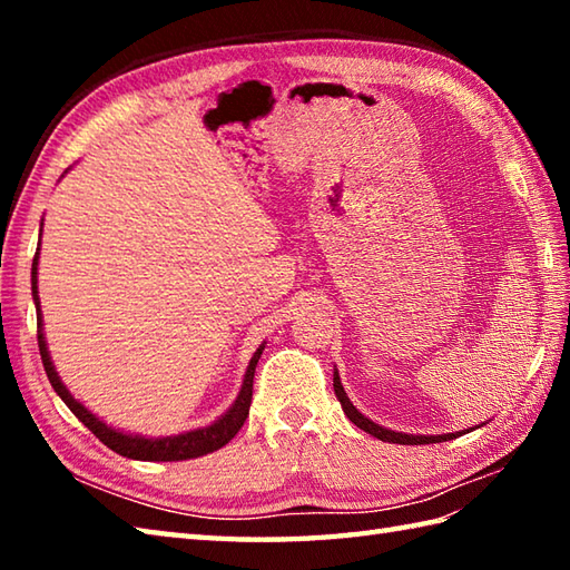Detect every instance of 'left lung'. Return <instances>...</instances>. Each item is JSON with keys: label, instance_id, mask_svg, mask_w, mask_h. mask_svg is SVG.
<instances>
[{"label": "left lung", "instance_id": "1", "mask_svg": "<svg viewBox=\"0 0 570 570\" xmlns=\"http://www.w3.org/2000/svg\"><path fill=\"white\" fill-rule=\"evenodd\" d=\"M333 390H335V396L337 402H341L345 416L355 423L357 429H362L365 433L374 435V439L380 441H386V443H399V445H426V443H443V441H453L458 439V435L463 433H470L475 431L480 426H485V423H480V426L475 429H465V431H453V433H435V435H421V433H402V431H392V429H384L380 426V423H374L372 419H367L365 414H360V411L355 409V404L350 402L345 390H343V382H341V374H337V370L333 372Z\"/></svg>", "mask_w": 570, "mask_h": 570}]
</instances>
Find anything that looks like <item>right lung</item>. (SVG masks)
<instances>
[{
	"label": "right lung",
	"instance_id": "1",
	"mask_svg": "<svg viewBox=\"0 0 570 570\" xmlns=\"http://www.w3.org/2000/svg\"><path fill=\"white\" fill-rule=\"evenodd\" d=\"M41 225H43V220H41ZM39 252H41V239H39V247H36V257L31 264V296H33V306H36V325H39V331L36 333H39V350H41L43 370H46L48 382H51L56 394L63 399L66 406L85 423V426H88L107 448H112V451L119 455L131 458V460H164V463H168V460H190V458L208 455L235 439L237 431L242 429V423H245V419L249 414L254 367H257L266 343H262L257 347V353L252 355L247 372H245V380H242L239 394L233 402V406H229L223 416H217L213 423H208V426L190 429V431L176 433V435H141V433H129V431H119L115 426H107L100 416H95L88 406L80 404L78 399L68 392V386L58 377L51 353H48V343H46V333H43V313H41V301H39Z\"/></svg>",
	"mask_w": 570,
	"mask_h": 570
}]
</instances>
